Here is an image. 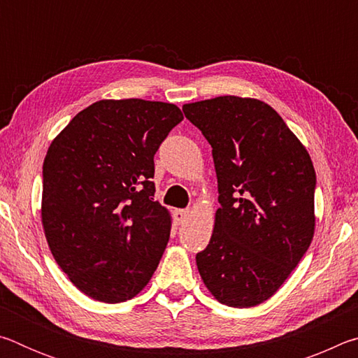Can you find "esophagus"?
<instances>
[{"mask_svg": "<svg viewBox=\"0 0 358 358\" xmlns=\"http://www.w3.org/2000/svg\"><path fill=\"white\" fill-rule=\"evenodd\" d=\"M191 211L189 210H175L173 211V220L177 224H183L187 217H189Z\"/></svg>", "mask_w": 358, "mask_h": 358, "instance_id": "esophagus-1", "label": "esophagus"}]
</instances>
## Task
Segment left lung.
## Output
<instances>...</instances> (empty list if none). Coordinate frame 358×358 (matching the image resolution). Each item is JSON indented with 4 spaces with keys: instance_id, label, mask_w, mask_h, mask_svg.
Segmentation results:
<instances>
[{
    "instance_id": "1",
    "label": "left lung",
    "mask_w": 358,
    "mask_h": 358,
    "mask_svg": "<svg viewBox=\"0 0 358 358\" xmlns=\"http://www.w3.org/2000/svg\"><path fill=\"white\" fill-rule=\"evenodd\" d=\"M183 112L213 148L221 203L210 243L196 256L199 273L222 305L257 306L313 241L311 156L264 101L220 96L185 104Z\"/></svg>"
}]
</instances>
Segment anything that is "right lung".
Segmentation results:
<instances>
[{"label":"right lung","instance_id":"1","mask_svg":"<svg viewBox=\"0 0 358 358\" xmlns=\"http://www.w3.org/2000/svg\"><path fill=\"white\" fill-rule=\"evenodd\" d=\"M181 120L169 102L102 99L48 147L42 227L59 268L90 299H134L157 268L172 216L155 202L150 178L155 153Z\"/></svg>","mask_w":358,"mask_h":358}]
</instances>
